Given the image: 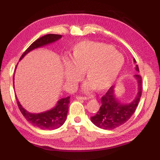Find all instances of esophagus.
<instances>
[{
    "label": "esophagus",
    "instance_id": "obj_1",
    "mask_svg": "<svg viewBox=\"0 0 160 160\" xmlns=\"http://www.w3.org/2000/svg\"><path fill=\"white\" fill-rule=\"evenodd\" d=\"M76 98L78 100H88L89 99V97H86V96H77Z\"/></svg>",
    "mask_w": 160,
    "mask_h": 160
}]
</instances>
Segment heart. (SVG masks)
<instances>
[{
	"mask_svg": "<svg viewBox=\"0 0 160 160\" xmlns=\"http://www.w3.org/2000/svg\"><path fill=\"white\" fill-rule=\"evenodd\" d=\"M124 58L113 46L103 43L82 41L73 48L71 61H65V77L68 84L73 86L85 72L88 82L86 91L94 87L102 92L109 89L120 75Z\"/></svg>",
	"mask_w": 160,
	"mask_h": 160,
	"instance_id": "1",
	"label": "heart"
}]
</instances>
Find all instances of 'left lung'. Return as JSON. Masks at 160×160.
<instances>
[{"label":"left lung","mask_w":160,"mask_h":160,"mask_svg":"<svg viewBox=\"0 0 160 160\" xmlns=\"http://www.w3.org/2000/svg\"><path fill=\"white\" fill-rule=\"evenodd\" d=\"M134 62L136 63L135 59ZM139 71L138 66L135 68ZM138 82V92L137 96L129 104H122L116 98L113 86H111L106 94L101 98V105L96 114L91 117V121L98 127L103 129H114L123 125L131 118L135 113L136 108L140 101L142 93V79L139 74H135Z\"/></svg>","instance_id":"left-lung-1"}]
</instances>
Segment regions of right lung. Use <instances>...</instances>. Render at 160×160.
<instances>
[{
    "instance_id": "1",
    "label": "right lung",
    "mask_w": 160,
    "mask_h": 160,
    "mask_svg": "<svg viewBox=\"0 0 160 160\" xmlns=\"http://www.w3.org/2000/svg\"><path fill=\"white\" fill-rule=\"evenodd\" d=\"M62 36L61 34H49L38 38L35 41L33 42L32 44L30 45V47L23 52V54L20 57L19 60H21L30 51H32L36 48H38V47L47 45L49 43H53V42L56 41V40L62 38ZM16 99L20 111L22 113V115L25 117V118L26 119L27 121H28L33 126L40 128V129H56V128L62 126L64 124V122H65L69 108V96L60 99L58 102V103H57L56 107L53 108L52 109L40 113H29V112H28L26 110H25L22 107L19 102L18 101L17 97H16Z\"/></svg>"
}]
</instances>
